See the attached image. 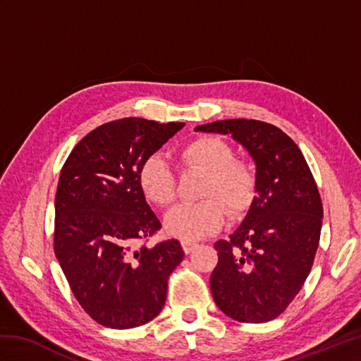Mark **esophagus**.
Returning a JSON list of instances; mask_svg holds the SVG:
<instances>
[{
    "label": "esophagus",
    "instance_id": "34e87169",
    "mask_svg": "<svg viewBox=\"0 0 361 361\" xmlns=\"http://www.w3.org/2000/svg\"><path fill=\"white\" fill-rule=\"evenodd\" d=\"M181 247L185 250L186 255H189V252H192L197 248V243L192 240H181Z\"/></svg>",
    "mask_w": 361,
    "mask_h": 361
}]
</instances>
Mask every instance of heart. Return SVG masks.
<instances>
[{"label": "heart", "mask_w": 361, "mask_h": 361, "mask_svg": "<svg viewBox=\"0 0 361 361\" xmlns=\"http://www.w3.org/2000/svg\"><path fill=\"white\" fill-rule=\"evenodd\" d=\"M181 163L206 175L198 203L175 206L164 217L166 231L185 240H197L216 233L225 221L250 208L256 192V173L247 161L237 159L234 149L217 136H200L180 152ZM137 183L144 197L166 208L175 200L176 181L172 167L159 155L142 161Z\"/></svg>", "instance_id": "heart-1"}]
</instances>
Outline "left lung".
I'll list each match as a JSON object with an SVG mask.
<instances>
[{"instance_id": "1", "label": "left lung", "mask_w": 361, "mask_h": 361, "mask_svg": "<svg viewBox=\"0 0 361 361\" xmlns=\"http://www.w3.org/2000/svg\"><path fill=\"white\" fill-rule=\"evenodd\" d=\"M195 132L231 135L256 164V197L228 240L216 242L211 291L219 309L240 323H267L287 309L312 270L323 203L302 152L281 128L225 119Z\"/></svg>"}]
</instances>
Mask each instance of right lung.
I'll use <instances>...</instances> for the list:
<instances>
[{"instance_id":"obj_1","label":"right lung","mask_w":361,"mask_h":361,"mask_svg":"<svg viewBox=\"0 0 361 361\" xmlns=\"http://www.w3.org/2000/svg\"><path fill=\"white\" fill-rule=\"evenodd\" d=\"M185 122L124 118L78 142L60 172L54 252L82 309L110 329H132L163 310L169 276L185 252L171 239L147 247L161 224L137 172Z\"/></svg>"}]
</instances>
